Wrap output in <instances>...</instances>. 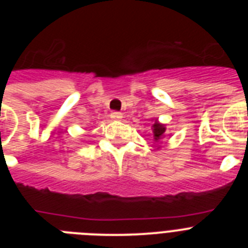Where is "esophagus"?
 <instances>
[{
    "mask_svg": "<svg viewBox=\"0 0 248 248\" xmlns=\"http://www.w3.org/2000/svg\"><path fill=\"white\" fill-rule=\"evenodd\" d=\"M110 118L114 120H120L123 118V114L119 113V111H113V113L110 114Z\"/></svg>",
    "mask_w": 248,
    "mask_h": 248,
    "instance_id": "34e87169",
    "label": "esophagus"
}]
</instances>
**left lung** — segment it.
<instances>
[{"label":"left lung","instance_id":"left-lung-1","mask_svg":"<svg viewBox=\"0 0 248 248\" xmlns=\"http://www.w3.org/2000/svg\"><path fill=\"white\" fill-rule=\"evenodd\" d=\"M165 125L164 124H160L157 120H155V123L153 124V133H154V140L155 141H157V140H160L161 138L164 137V134H165Z\"/></svg>","mask_w":248,"mask_h":248}]
</instances>
